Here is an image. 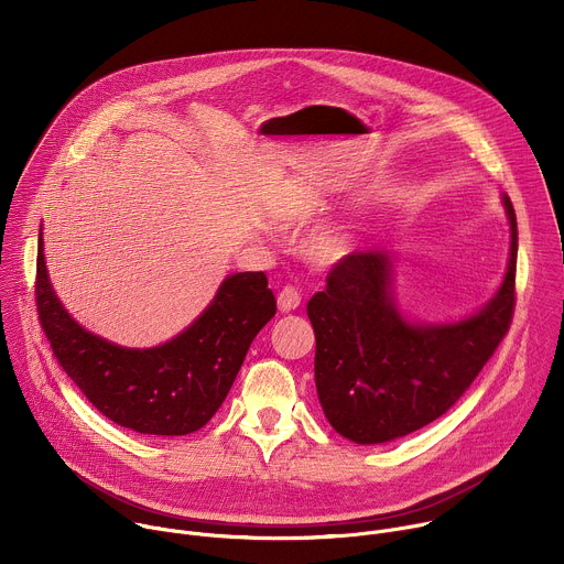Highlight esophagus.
I'll return each instance as SVG.
<instances>
[{"mask_svg": "<svg viewBox=\"0 0 564 564\" xmlns=\"http://www.w3.org/2000/svg\"><path fill=\"white\" fill-rule=\"evenodd\" d=\"M276 303H279V310H281V312H294V310L301 305V294H299L296 288L285 285V288L279 292Z\"/></svg>", "mask_w": 564, "mask_h": 564, "instance_id": "obj_1", "label": "esophagus"}]
</instances>
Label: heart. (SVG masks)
I'll use <instances>...</instances> for the list:
<instances>
[{
    "label": "heart",
    "instance_id": "obj_1",
    "mask_svg": "<svg viewBox=\"0 0 564 564\" xmlns=\"http://www.w3.org/2000/svg\"><path fill=\"white\" fill-rule=\"evenodd\" d=\"M357 238V231L350 225H330L312 234L307 243V254L316 263H337L341 261Z\"/></svg>",
    "mask_w": 564,
    "mask_h": 564
}]
</instances>
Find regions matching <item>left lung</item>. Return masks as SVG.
<instances>
[{"label":"left lung","mask_w":564,"mask_h":564,"mask_svg":"<svg viewBox=\"0 0 564 564\" xmlns=\"http://www.w3.org/2000/svg\"><path fill=\"white\" fill-rule=\"evenodd\" d=\"M511 248L489 303L457 321L401 312L388 248L341 259L326 292L307 303L314 328V383L330 426L355 444H386L442 417L505 339L516 305L518 223L507 194Z\"/></svg>","instance_id":"8db88e82"}]
</instances>
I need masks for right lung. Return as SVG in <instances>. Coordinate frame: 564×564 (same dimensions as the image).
I'll return each instance as SVG.
<instances>
[{
  "mask_svg": "<svg viewBox=\"0 0 564 564\" xmlns=\"http://www.w3.org/2000/svg\"><path fill=\"white\" fill-rule=\"evenodd\" d=\"M35 299L53 355L91 404L118 426L176 437L203 429L225 401L243 359L276 314L263 272L229 274L189 328L153 348H124L64 310L37 240Z\"/></svg>",
  "mask_w": 564,
  "mask_h": 564,
  "instance_id": "obj_1",
  "label": "right lung"
}]
</instances>
